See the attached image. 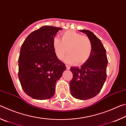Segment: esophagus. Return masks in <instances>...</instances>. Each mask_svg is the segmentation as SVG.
I'll return each instance as SVG.
<instances>
[{
    "label": "esophagus",
    "mask_w": 126,
    "mask_h": 126,
    "mask_svg": "<svg viewBox=\"0 0 126 126\" xmlns=\"http://www.w3.org/2000/svg\"><path fill=\"white\" fill-rule=\"evenodd\" d=\"M65 66H66V68H67V69H68V70H69V69H70V67L69 65H65Z\"/></svg>",
    "instance_id": "esophagus-1"
}]
</instances>
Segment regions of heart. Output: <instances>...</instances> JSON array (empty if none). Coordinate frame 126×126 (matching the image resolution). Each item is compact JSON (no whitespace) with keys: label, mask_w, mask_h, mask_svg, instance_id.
Returning <instances> with one entry per match:
<instances>
[{"label":"heart","mask_w":126,"mask_h":126,"mask_svg":"<svg viewBox=\"0 0 126 126\" xmlns=\"http://www.w3.org/2000/svg\"><path fill=\"white\" fill-rule=\"evenodd\" d=\"M53 47L57 58L61 59L67 53L64 61L68 63L79 65L88 61L92 52L91 40L86 36L73 31H68L62 34L61 40L55 38Z\"/></svg>","instance_id":"1"}]
</instances>
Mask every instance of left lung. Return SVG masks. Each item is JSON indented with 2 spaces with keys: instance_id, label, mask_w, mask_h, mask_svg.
Masks as SVG:
<instances>
[{
  "instance_id": "8db88e82",
  "label": "left lung",
  "mask_w": 126,
  "mask_h": 126,
  "mask_svg": "<svg viewBox=\"0 0 126 126\" xmlns=\"http://www.w3.org/2000/svg\"><path fill=\"white\" fill-rule=\"evenodd\" d=\"M79 31L91 40L92 52L88 61L80 67L70 68L73 75L69 83L70 92L75 98L86 100L96 96L103 87L107 78L108 59L101 40L88 30Z\"/></svg>"
}]
</instances>
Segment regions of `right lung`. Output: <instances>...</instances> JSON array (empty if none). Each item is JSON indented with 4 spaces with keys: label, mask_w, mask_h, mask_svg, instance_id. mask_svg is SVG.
Instances as JSON below:
<instances>
[{
    "label": "right lung",
    "mask_w": 126,
    "mask_h": 126,
    "mask_svg": "<svg viewBox=\"0 0 126 126\" xmlns=\"http://www.w3.org/2000/svg\"><path fill=\"white\" fill-rule=\"evenodd\" d=\"M62 29L43 26L28 36L20 48L18 77L24 92L33 99L44 100L54 95L56 82L65 71L53 47L57 33Z\"/></svg>",
    "instance_id": "1"
}]
</instances>
